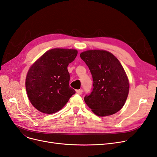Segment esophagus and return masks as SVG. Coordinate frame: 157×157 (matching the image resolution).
Returning <instances> with one entry per match:
<instances>
[{"label": "esophagus", "mask_w": 157, "mask_h": 157, "mask_svg": "<svg viewBox=\"0 0 157 157\" xmlns=\"http://www.w3.org/2000/svg\"><path fill=\"white\" fill-rule=\"evenodd\" d=\"M76 92H77L78 94H82V90H77V91H76Z\"/></svg>", "instance_id": "34e87169"}]
</instances>
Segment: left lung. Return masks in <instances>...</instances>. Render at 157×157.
<instances>
[{"label": "left lung", "instance_id": "8db88e82", "mask_svg": "<svg viewBox=\"0 0 157 157\" xmlns=\"http://www.w3.org/2000/svg\"><path fill=\"white\" fill-rule=\"evenodd\" d=\"M80 58L92 73L93 90L84 101L98 117L112 115L125 104L130 84L120 61L111 52L103 50L82 52Z\"/></svg>", "mask_w": 157, "mask_h": 157}]
</instances>
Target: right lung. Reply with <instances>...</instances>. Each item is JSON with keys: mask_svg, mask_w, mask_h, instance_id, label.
<instances>
[{"mask_svg": "<svg viewBox=\"0 0 157 157\" xmlns=\"http://www.w3.org/2000/svg\"><path fill=\"white\" fill-rule=\"evenodd\" d=\"M78 54L75 49L53 48L46 52L28 70L25 88L31 103L44 114L61 110L75 94L69 87L67 66Z\"/></svg>", "mask_w": 157, "mask_h": 157, "instance_id": "add662e5", "label": "right lung"}]
</instances>
